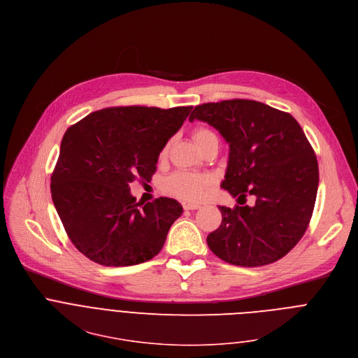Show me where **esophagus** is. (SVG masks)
I'll list each match as a JSON object with an SVG mask.
<instances>
[{
	"label": "esophagus",
	"instance_id": "34e87169",
	"mask_svg": "<svg viewBox=\"0 0 358 358\" xmlns=\"http://www.w3.org/2000/svg\"><path fill=\"white\" fill-rule=\"evenodd\" d=\"M182 208L185 209V210H194V209H198V208H201V205H198V203H184L182 205Z\"/></svg>",
	"mask_w": 358,
	"mask_h": 358
}]
</instances>
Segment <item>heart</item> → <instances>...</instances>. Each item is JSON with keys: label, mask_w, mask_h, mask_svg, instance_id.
Wrapping results in <instances>:
<instances>
[{"label": "heart", "mask_w": 358, "mask_h": 358, "mask_svg": "<svg viewBox=\"0 0 358 358\" xmlns=\"http://www.w3.org/2000/svg\"><path fill=\"white\" fill-rule=\"evenodd\" d=\"M192 136L198 146L202 149L210 139L216 138V135L203 127H198L194 129ZM170 149V143L166 145L160 153V157H166ZM213 184V178L208 174H198V173H191V171H177L171 174L166 181H164V191L170 195H174L181 199H188V201H195L199 199L203 192L206 191L208 187Z\"/></svg>", "instance_id": "obj_1"}]
</instances>
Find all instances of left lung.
Masks as SVG:
<instances>
[{"label": "left lung", "instance_id": "1", "mask_svg": "<svg viewBox=\"0 0 358 358\" xmlns=\"http://www.w3.org/2000/svg\"><path fill=\"white\" fill-rule=\"evenodd\" d=\"M194 119L229 143L222 188L256 196L255 206H219L222 222L206 237L209 249L233 266L278 262L302 239L317 194V160L301 125L288 112L241 98L196 105Z\"/></svg>", "mask_w": 358, "mask_h": 358}]
</instances>
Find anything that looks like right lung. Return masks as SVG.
<instances>
[{
    "mask_svg": "<svg viewBox=\"0 0 358 358\" xmlns=\"http://www.w3.org/2000/svg\"><path fill=\"white\" fill-rule=\"evenodd\" d=\"M192 106H112L71 125L50 177L52 199L71 243L106 267L135 266L160 253L182 206L171 198L141 203L135 180L150 181L160 152Z\"/></svg>",
    "mask_w": 358,
    "mask_h": 358,
    "instance_id": "1",
    "label": "right lung"
}]
</instances>
